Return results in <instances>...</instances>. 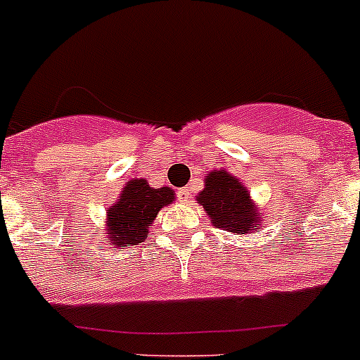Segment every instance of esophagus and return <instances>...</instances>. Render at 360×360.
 <instances>
[{
	"instance_id": "esophagus-1",
	"label": "esophagus",
	"mask_w": 360,
	"mask_h": 360,
	"mask_svg": "<svg viewBox=\"0 0 360 360\" xmlns=\"http://www.w3.org/2000/svg\"><path fill=\"white\" fill-rule=\"evenodd\" d=\"M176 196H178V200H180V202H182V203H189L191 193H189V189H187V187H182V189H178Z\"/></svg>"
}]
</instances>
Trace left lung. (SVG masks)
<instances>
[{
  "label": "left lung",
  "instance_id": "1",
  "mask_svg": "<svg viewBox=\"0 0 360 360\" xmlns=\"http://www.w3.org/2000/svg\"><path fill=\"white\" fill-rule=\"evenodd\" d=\"M216 229L236 236L259 230L260 212L253 203L248 189L225 169L210 171L205 178V189L196 196Z\"/></svg>",
  "mask_w": 360,
  "mask_h": 360
}]
</instances>
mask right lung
Here are the masks:
<instances>
[{
  "instance_id": "add662e5",
  "label": "right lung",
  "mask_w": 360,
  "mask_h": 360,
  "mask_svg": "<svg viewBox=\"0 0 360 360\" xmlns=\"http://www.w3.org/2000/svg\"><path fill=\"white\" fill-rule=\"evenodd\" d=\"M174 202L171 187L153 189L144 178H134L124 184L120 200L107 212L108 240L115 246L143 243L158 210Z\"/></svg>"
}]
</instances>
